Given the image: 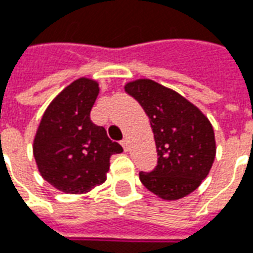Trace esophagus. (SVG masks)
Here are the masks:
<instances>
[{
	"instance_id": "esophagus-1",
	"label": "esophagus",
	"mask_w": 253,
	"mask_h": 253,
	"mask_svg": "<svg viewBox=\"0 0 253 253\" xmlns=\"http://www.w3.org/2000/svg\"><path fill=\"white\" fill-rule=\"evenodd\" d=\"M121 145H123V148H124L125 152L129 149V141L126 140V138H123V140H121Z\"/></svg>"
}]
</instances>
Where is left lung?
Instances as JSON below:
<instances>
[{
  "label": "left lung",
  "mask_w": 253,
  "mask_h": 253,
  "mask_svg": "<svg viewBox=\"0 0 253 253\" xmlns=\"http://www.w3.org/2000/svg\"><path fill=\"white\" fill-rule=\"evenodd\" d=\"M151 121L157 149V165L140 172V180L164 200H177L193 192L208 176L214 155L213 128L199 108L177 92L152 80L125 85Z\"/></svg>",
  "instance_id": "left-lung-1"
}]
</instances>
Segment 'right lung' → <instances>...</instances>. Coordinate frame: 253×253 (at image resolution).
<instances>
[{
    "instance_id": "obj_1",
    "label": "right lung",
    "mask_w": 253,
    "mask_h": 253,
    "mask_svg": "<svg viewBox=\"0 0 253 253\" xmlns=\"http://www.w3.org/2000/svg\"><path fill=\"white\" fill-rule=\"evenodd\" d=\"M98 90L93 80L73 81L47 106L34 137L40 173L65 193H85L104 183L111 156L123 152L90 120Z\"/></svg>"
}]
</instances>
